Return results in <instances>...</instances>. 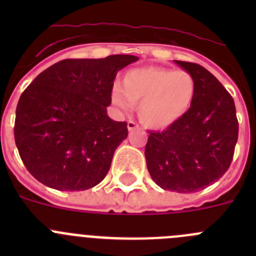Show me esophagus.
<instances>
[{
  "label": "esophagus",
  "instance_id": "34e87169",
  "mask_svg": "<svg viewBox=\"0 0 256 256\" xmlns=\"http://www.w3.org/2000/svg\"><path fill=\"white\" fill-rule=\"evenodd\" d=\"M126 126H128V130H134L138 128V124L136 123L134 120H128V124H126Z\"/></svg>",
  "mask_w": 256,
  "mask_h": 256
}]
</instances>
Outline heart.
<instances>
[{"instance_id": "b5f03b06", "label": "heart", "mask_w": 256, "mask_h": 256, "mask_svg": "<svg viewBox=\"0 0 256 256\" xmlns=\"http://www.w3.org/2000/svg\"><path fill=\"white\" fill-rule=\"evenodd\" d=\"M194 96L195 82L187 72L162 66L128 70L123 86L116 83L110 91L112 105L122 112H130L140 102V120L151 130H165L180 120Z\"/></svg>"}]
</instances>
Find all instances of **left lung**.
Segmentation results:
<instances>
[{"mask_svg": "<svg viewBox=\"0 0 256 256\" xmlns=\"http://www.w3.org/2000/svg\"><path fill=\"white\" fill-rule=\"evenodd\" d=\"M195 82L187 112L162 132H150L144 156L154 182L190 194L206 188L228 170L238 138L236 106L216 76L195 62L176 60Z\"/></svg>", "mask_w": 256, "mask_h": 256, "instance_id": "1", "label": "left lung"}]
</instances>
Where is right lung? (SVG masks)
<instances>
[{
    "mask_svg": "<svg viewBox=\"0 0 256 256\" xmlns=\"http://www.w3.org/2000/svg\"><path fill=\"white\" fill-rule=\"evenodd\" d=\"M132 55L66 58L44 70L16 106L15 144L29 173L58 191H83L108 174L128 136L126 122L108 116L116 73Z\"/></svg>",
    "mask_w": 256,
    "mask_h": 256,
    "instance_id": "right-lung-1",
    "label": "right lung"
}]
</instances>
